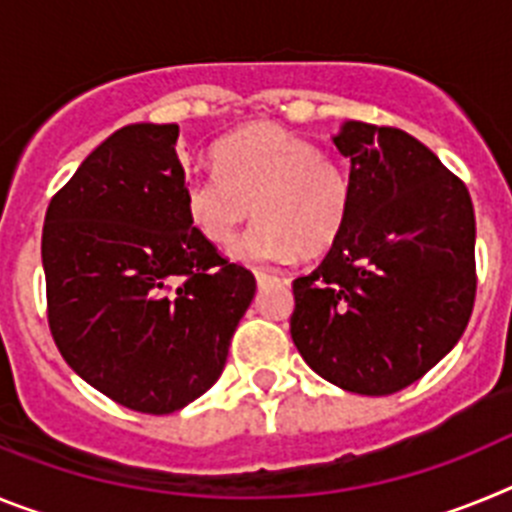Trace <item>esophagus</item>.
Wrapping results in <instances>:
<instances>
[{"label":"esophagus","mask_w":512,"mask_h":512,"mask_svg":"<svg viewBox=\"0 0 512 512\" xmlns=\"http://www.w3.org/2000/svg\"><path fill=\"white\" fill-rule=\"evenodd\" d=\"M253 277H256L259 287H269V284H274V282H284V284L289 282V279L282 277V274H274V271H264V269L253 271Z\"/></svg>","instance_id":"obj_1"}]
</instances>
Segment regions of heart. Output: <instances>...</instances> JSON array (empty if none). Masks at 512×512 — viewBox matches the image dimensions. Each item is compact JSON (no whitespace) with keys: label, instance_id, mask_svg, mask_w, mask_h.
<instances>
[{"label":"heart","instance_id":"1","mask_svg":"<svg viewBox=\"0 0 512 512\" xmlns=\"http://www.w3.org/2000/svg\"><path fill=\"white\" fill-rule=\"evenodd\" d=\"M215 169L184 182L189 223L212 246H225L246 220L251 228L230 253L243 264H284L318 256L338 241L354 205L346 166L277 125H251L212 151Z\"/></svg>","mask_w":512,"mask_h":512}]
</instances>
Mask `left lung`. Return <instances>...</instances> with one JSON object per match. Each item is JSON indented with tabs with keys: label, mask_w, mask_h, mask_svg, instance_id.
Returning a JSON list of instances; mask_svg holds the SVG:
<instances>
[{
	"label": "left lung",
	"mask_w": 512,
	"mask_h": 512,
	"mask_svg": "<svg viewBox=\"0 0 512 512\" xmlns=\"http://www.w3.org/2000/svg\"><path fill=\"white\" fill-rule=\"evenodd\" d=\"M354 205L328 256L292 282L289 333L312 372L392 395L449 354L477 292L474 207L431 148L397 128L343 122Z\"/></svg>",
	"instance_id": "left-lung-1"
}]
</instances>
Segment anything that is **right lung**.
<instances>
[{"label": "right lung", "mask_w": 512, "mask_h": 512, "mask_svg": "<svg viewBox=\"0 0 512 512\" xmlns=\"http://www.w3.org/2000/svg\"><path fill=\"white\" fill-rule=\"evenodd\" d=\"M179 125L135 122L99 143L48 205V325L66 364L138 413L166 415L223 374L256 292L189 223Z\"/></svg>", "instance_id": "right-lung-1"}]
</instances>
